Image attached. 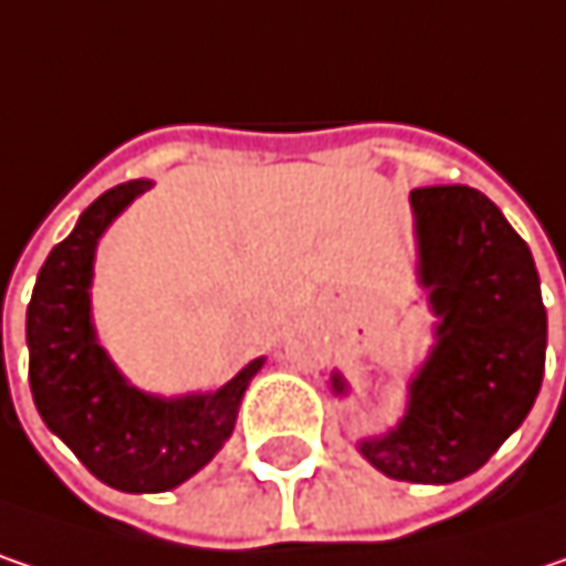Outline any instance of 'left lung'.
Wrapping results in <instances>:
<instances>
[{"label": "left lung", "mask_w": 566, "mask_h": 566, "mask_svg": "<svg viewBox=\"0 0 566 566\" xmlns=\"http://www.w3.org/2000/svg\"><path fill=\"white\" fill-rule=\"evenodd\" d=\"M416 276L434 344L409 377L406 412L357 451L406 483H454L525 422L545 377L547 312L528 244L480 189H412ZM332 392L347 396L335 370Z\"/></svg>", "instance_id": "left-lung-1"}]
</instances>
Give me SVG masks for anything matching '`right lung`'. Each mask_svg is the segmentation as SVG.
I'll return each instance as SVG.
<instances>
[{
    "mask_svg": "<svg viewBox=\"0 0 566 566\" xmlns=\"http://www.w3.org/2000/svg\"><path fill=\"white\" fill-rule=\"evenodd\" d=\"M154 182L112 186L80 216L38 273L24 338L28 384L44 424L83 467L122 493H167L209 464L231 438L254 357L209 392L154 396L125 380L93 322V263L99 238Z\"/></svg>",
    "mask_w": 566,
    "mask_h": 566,
    "instance_id": "add662e5",
    "label": "right lung"
}]
</instances>
